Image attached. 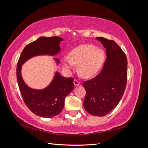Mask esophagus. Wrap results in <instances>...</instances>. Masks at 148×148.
<instances>
[{"label":"esophagus","instance_id":"obj_1","mask_svg":"<svg viewBox=\"0 0 148 148\" xmlns=\"http://www.w3.org/2000/svg\"><path fill=\"white\" fill-rule=\"evenodd\" d=\"M74 84L75 86H79V85L80 84V83H79V82L78 81V80L74 79Z\"/></svg>","mask_w":148,"mask_h":148}]
</instances>
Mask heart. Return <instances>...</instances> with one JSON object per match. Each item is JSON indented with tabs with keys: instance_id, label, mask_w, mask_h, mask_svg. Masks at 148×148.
<instances>
[{
	"instance_id": "1",
	"label": "heart",
	"mask_w": 148,
	"mask_h": 148,
	"mask_svg": "<svg viewBox=\"0 0 148 148\" xmlns=\"http://www.w3.org/2000/svg\"><path fill=\"white\" fill-rule=\"evenodd\" d=\"M105 53L93 45L84 44L74 48L70 57H64L63 66L69 71L79 64V73L82 77H89L96 74L103 65Z\"/></svg>"
}]
</instances>
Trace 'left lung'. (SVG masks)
<instances>
[{
	"mask_svg": "<svg viewBox=\"0 0 148 148\" xmlns=\"http://www.w3.org/2000/svg\"><path fill=\"white\" fill-rule=\"evenodd\" d=\"M106 50V59L99 75L83 86L86 91L85 110L95 116H104L116 107L123 95L127 84V59L114 40L97 37Z\"/></svg>",
	"mask_w": 148,
	"mask_h": 148,
	"instance_id": "1",
	"label": "left lung"
}]
</instances>
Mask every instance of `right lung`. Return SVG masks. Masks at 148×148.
Listing matches in <instances>:
<instances>
[{
    "instance_id": "right-lung-1",
    "label": "right lung",
    "mask_w": 148,
    "mask_h": 148,
    "mask_svg": "<svg viewBox=\"0 0 148 148\" xmlns=\"http://www.w3.org/2000/svg\"><path fill=\"white\" fill-rule=\"evenodd\" d=\"M61 37L41 36L25 47L17 65V79L24 102L36 116L52 117L61 113L66 97L74 89V79L62 76L56 71L52 81L42 89L31 88L24 82L21 75L22 65L29 59L40 56H56L61 51ZM57 65L60 61L53 58Z\"/></svg>"
}]
</instances>
